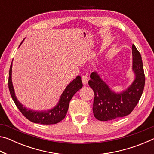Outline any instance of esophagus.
<instances>
[{"instance_id": "1", "label": "esophagus", "mask_w": 154, "mask_h": 154, "mask_svg": "<svg viewBox=\"0 0 154 154\" xmlns=\"http://www.w3.org/2000/svg\"><path fill=\"white\" fill-rule=\"evenodd\" d=\"M82 80L83 85H87L88 83V77L86 75H83L82 76Z\"/></svg>"}]
</instances>
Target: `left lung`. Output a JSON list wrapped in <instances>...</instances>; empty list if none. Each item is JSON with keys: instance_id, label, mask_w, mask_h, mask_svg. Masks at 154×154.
<instances>
[{"instance_id": "obj_1", "label": "left lung", "mask_w": 154, "mask_h": 154, "mask_svg": "<svg viewBox=\"0 0 154 154\" xmlns=\"http://www.w3.org/2000/svg\"><path fill=\"white\" fill-rule=\"evenodd\" d=\"M132 71L135 79L120 93L112 91L96 72L90 75V87L94 93L93 113L100 121H110L129 115L139 103L144 90L145 77L141 56L132 45Z\"/></svg>"}]
</instances>
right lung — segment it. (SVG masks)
Masks as SVG:
<instances>
[{
    "label": "right lung",
    "instance_id": "add662e5",
    "mask_svg": "<svg viewBox=\"0 0 154 154\" xmlns=\"http://www.w3.org/2000/svg\"><path fill=\"white\" fill-rule=\"evenodd\" d=\"M22 43H21V44H22ZM11 72L12 63L9 69L8 85L9 92L11 94L13 100L14 101L17 109L20 111L21 113L24 115V117H26L28 120L36 124L46 125L55 124L62 121L66 116L68 109H69V103L72 96L83 86L82 78L80 76H77L65 88L64 91L62 94L60 98L58 105H56L55 107L50 109V110L44 111L29 110V109L24 107L17 100L16 96H15L11 80Z\"/></svg>",
    "mask_w": 154,
    "mask_h": 154
}]
</instances>
